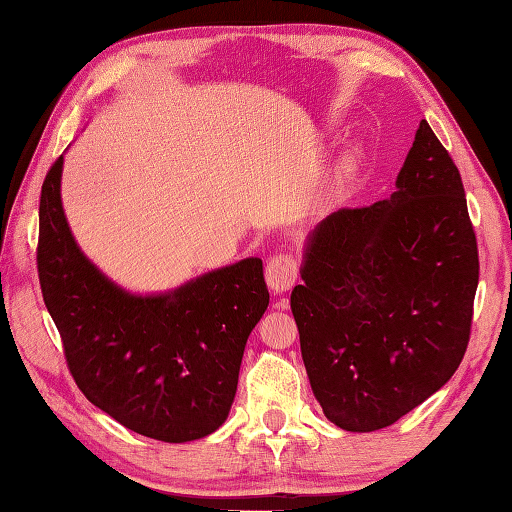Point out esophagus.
<instances>
[{"label":"esophagus","instance_id":"obj_1","mask_svg":"<svg viewBox=\"0 0 512 512\" xmlns=\"http://www.w3.org/2000/svg\"><path fill=\"white\" fill-rule=\"evenodd\" d=\"M299 262L288 253H279L268 259L266 264V281L273 292H286L297 284Z\"/></svg>","mask_w":512,"mask_h":512}]
</instances>
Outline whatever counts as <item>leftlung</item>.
<instances>
[{
    "label": "left lung",
    "mask_w": 512,
    "mask_h": 512,
    "mask_svg": "<svg viewBox=\"0 0 512 512\" xmlns=\"http://www.w3.org/2000/svg\"><path fill=\"white\" fill-rule=\"evenodd\" d=\"M301 279L290 308L303 365L336 427H389L455 374L480 259L460 171L427 121L389 200L310 233Z\"/></svg>",
    "instance_id": "1"
}]
</instances>
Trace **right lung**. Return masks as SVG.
Segmentation results:
<instances>
[{"instance_id": "right-lung-1", "label": "right lung", "mask_w": 512, "mask_h": 512, "mask_svg": "<svg viewBox=\"0 0 512 512\" xmlns=\"http://www.w3.org/2000/svg\"><path fill=\"white\" fill-rule=\"evenodd\" d=\"M63 156L41 187L37 268L70 374L92 405L162 442H191L231 411L248 334L268 308L259 257L162 295H132L74 242L61 204Z\"/></svg>"}]
</instances>
